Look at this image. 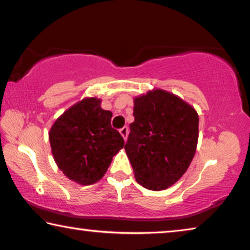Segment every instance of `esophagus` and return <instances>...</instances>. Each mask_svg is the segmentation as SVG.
Segmentation results:
<instances>
[{"label":"esophagus","instance_id":"esophagus-1","mask_svg":"<svg viewBox=\"0 0 250 250\" xmlns=\"http://www.w3.org/2000/svg\"><path fill=\"white\" fill-rule=\"evenodd\" d=\"M128 133H129V128L128 126H124V128L120 129V134L122 137H124V139L126 140V138H128Z\"/></svg>","mask_w":250,"mask_h":250}]
</instances>
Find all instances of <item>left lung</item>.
Segmentation results:
<instances>
[{"mask_svg": "<svg viewBox=\"0 0 250 250\" xmlns=\"http://www.w3.org/2000/svg\"><path fill=\"white\" fill-rule=\"evenodd\" d=\"M133 102L125 153L138 184L160 191L176 184L191 164L199 117L193 106L166 90L148 91Z\"/></svg>", "mask_w": 250, "mask_h": 250, "instance_id": "obj_1", "label": "left lung"}]
</instances>
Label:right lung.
<instances>
[{"mask_svg":"<svg viewBox=\"0 0 250 250\" xmlns=\"http://www.w3.org/2000/svg\"><path fill=\"white\" fill-rule=\"evenodd\" d=\"M111 111L101 108V99L84 98L51 126L54 161L70 180L83 186L96 184L124 148V138L111 126Z\"/></svg>","mask_w":250,"mask_h":250,"instance_id":"1","label":"right lung"}]
</instances>
